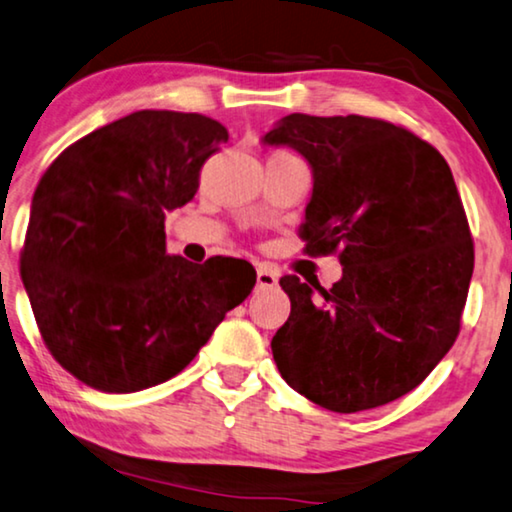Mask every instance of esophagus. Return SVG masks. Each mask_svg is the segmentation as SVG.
Listing matches in <instances>:
<instances>
[{"label":"esophagus","mask_w":512,"mask_h":512,"mask_svg":"<svg viewBox=\"0 0 512 512\" xmlns=\"http://www.w3.org/2000/svg\"><path fill=\"white\" fill-rule=\"evenodd\" d=\"M279 281V274L272 270L270 265H258L256 267V283L258 288H274Z\"/></svg>","instance_id":"34e87169"}]
</instances>
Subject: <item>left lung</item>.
<instances>
[{
    "instance_id": "8db88e82",
    "label": "left lung",
    "mask_w": 512,
    "mask_h": 512,
    "mask_svg": "<svg viewBox=\"0 0 512 512\" xmlns=\"http://www.w3.org/2000/svg\"><path fill=\"white\" fill-rule=\"evenodd\" d=\"M263 141L309 160L304 251L343 265L332 288L281 277L290 297L272 338L281 377L341 414L405 396L458 338L474 272L451 167L412 130L357 114H290Z\"/></svg>"
}]
</instances>
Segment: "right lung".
Masks as SVG:
<instances>
[{
	"instance_id": "add662e5",
	"label": "right lung",
	"mask_w": 512,
	"mask_h": 512,
	"mask_svg": "<svg viewBox=\"0 0 512 512\" xmlns=\"http://www.w3.org/2000/svg\"><path fill=\"white\" fill-rule=\"evenodd\" d=\"M229 139L203 114L141 109L70 144L38 183L20 251L45 348L105 393L178 375L251 293L247 261L167 256L164 215L192 201Z\"/></svg>"
}]
</instances>
